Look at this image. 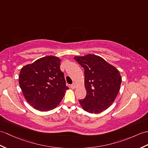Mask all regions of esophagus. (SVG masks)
<instances>
[{
  "instance_id": "34e87169",
  "label": "esophagus",
  "mask_w": 148,
  "mask_h": 148,
  "mask_svg": "<svg viewBox=\"0 0 148 148\" xmlns=\"http://www.w3.org/2000/svg\"><path fill=\"white\" fill-rule=\"evenodd\" d=\"M71 88L72 89H75V88H76V84H75V83H74H74L71 86Z\"/></svg>"
}]
</instances>
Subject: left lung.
I'll list each match as a JSON object with an SVG mask.
<instances>
[{
    "label": "left lung",
    "mask_w": 148,
    "mask_h": 148,
    "mask_svg": "<svg viewBox=\"0 0 148 148\" xmlns=\"http://www.w3.org/2000/svg\"><path fill=\"white\" fill-rule=\"evenodd\" d=\"M84 70L86 96L79 100L84 110L99 113L112 105L121 88L122 77L115 67L93 54L75 56Z\"/></svg>",
    "instance_id": "8db88e82"
}]
</instances>
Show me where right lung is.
<instances>
[{
    "mask_svg": "<svg viewBox=\"0 0 148 148\" xmlns=\"http://www.w3.org/2000/svg\"><path fill=\"white\" fill-rule=\"evenodd\" d=\"M60 61L57 57L46 56L21 69L19 84L24 97L40 112L56 108L69 90L60 69Z\"/></svg>",
    "mask_w": 148,
    "mask_h": 148,
    "instance_id": "obj_1",
    "label": "right lung"
}]
</instances>
